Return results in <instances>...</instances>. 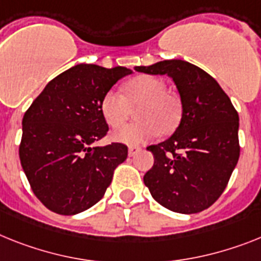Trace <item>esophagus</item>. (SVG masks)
<instances>
[{
    "label": "esophagus",
    "mask_w": 261,
    "mask_h": 261,
    "mask_svg": "<svg viewBox=\"0 0 261 261\" xmlns=\"http://www.w3.org/2000/svg\"><path fill=\"white\" fill-rule=\"evenodd\" d=\"M139 151H141V147H137V146H131V147H128V156H130V158L135 156V155H137Z\"/></svg>",
    "instance_id": "34e87169"
}]
</instances>
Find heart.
I'll return each instance as SVG.
<instances>
[{
	"instance_id": "heart-1",
	"label": "heart",
	"mask_w": 261,
	"mask_h": 261,
	"mask_svg": "<svg viewBox=\"0 0 261 261\" xmlns=\"http://www.w3.org/2000/svg\"><path fill=\"white\" fill-rule=\"evenodd\" d=\"M166 83L154 75H138L124 85V94L115 89L100 99V114L110 127H118L128 117L131 106H138L135 123L119 127L111 134L115 142L139 146L152 141L159 133L168 134L178 126L181 115L180 100L166 91Z\"/></svg>"
}]
</instances>
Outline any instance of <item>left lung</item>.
I'll list each match as a JSON object with an SVG mask.
<instances>
[{
  "label": "left lung",
  "mask_w": 261,
  "mask_h": 261,
  "mask_svg": "<svg viewBox=\"0 0 261 261\" xmlns=\"http://www.w3.org/2000/svg\"><path fill=\"white\" fill-rule=\"evenodd\" d=\"M151 75L167 74L178 89L181 118L171 137L148 146L154 166L144 175L152 198L179 214H198L224 191L239 161V115L208 73L187 61L137 66Z\"/></svg>",
  "instance_id": "obj_1"
}]
</instances>
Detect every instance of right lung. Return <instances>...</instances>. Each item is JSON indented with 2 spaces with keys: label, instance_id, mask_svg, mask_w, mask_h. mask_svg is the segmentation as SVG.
Returning <instances> with one entry per match:
<instances>
[{
  "label": "right lung",
  "instance_id": "add662e5",
  "mask_svg": "<svg viewBox=\"0 0 261 261\" xmlns=\"http://www.w3.org/2000/svg\"><path fill=\"white\" fill-rule=\"evenodd\" d=\"M127 67L80 63L50 81L22 119L19 159L33 192L50 211L75 215L102 199L127 158L122 143L93 146L109 131L100 99Z\"/></svg>",
  "mask_w": 261,
  "mask_h": 261
}]
</instances>
